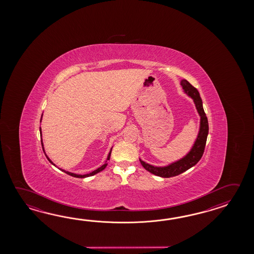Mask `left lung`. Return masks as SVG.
I'll list each match as a JSON object with an SVG mask.
<instances>
[{"instance_id": "8db88e82", "label": "left lung", "mask_w": 254, "mask_h": 254, "mask_svg": "<svg viewBox=\"0 0 254 254\" xmlns=\"http://www.w3.org/2000/svg\"><path fill=\"white\" fill-rule=\"evenodd\" d=\"M181 85L183 86L184 92L193 100L195 107L200 116V128L193 145L191 146L188 153L178 161H175L165 166H154L150 163L143 162L140 159V163L145 170H147L149 173L162 178H170L173 176H177L179 174L189 170L190 168L193 167L195 164L200 161V158L203 154L207 136L209 133L208 119L206 117L203 106H202V101L200 99V93L198 92V90L192 86L189 81L184 79L181 81Z\"/></svg>"}]
</instances>
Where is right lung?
I'll list each match as a JSON object with an SVG mask.
<instances>
[{
  "instance_id": "1",
  "label": "right lung",
  "mask_w": 254,
  "mask_h": 254,
  "mask_svg": "<svg viewBox=\"0 0 254 254\" xmlns=\"http://www.w3.org/2000/svg\"><path fill=\"white\" fill-rule=\"evenodd\" d=\"M42 118H43V114H42ZM42 118H41V122H42ZM40 134H41V136H42V129H41V127H40ZM41 141H42V146H43V151H44V154H45V156L47 157V159H48L49 162H51L52 164H54V166H56V165L54 164V162L51 161V159H50V158L47 156V154L45 153V151H44V147H43V139H42V137H41ZM112 149H113V148H112ZM112 149H111V151H110V152H109L108 157H107V159H106V162H105V163H104L103 165H102L101 167L98 168V169H96V170H94V171L92 172V173H87V174H76V173L67 172V171H65V170H64V169H60V168L59 169L61 170V171H63L64 173H67V174H69V175H70V176H72V177H76V178H86V177H90V176H92V175H94V174H96V173L102 172V171H103V170L106 168V166H107V161L110 160V157H111ZM56 167H57V166H56Z\"/></svg>"
}]
</instances>
